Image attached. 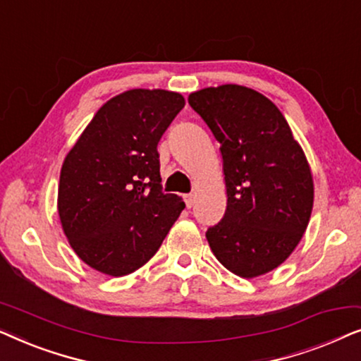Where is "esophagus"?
I'll list each match as a JSON object with an SVG mask.
<instances>
[{"label":"esophagus","mask_w":361,"mask_h":361,"mask_svg":"<svg viewBox=\"0 0 361 361\" xmlns=\"http://www.w3.org/2000/svg\"><path fill=\"white\" fill-rule=\"evenodd\" d=\"M184 200H185V205L190 209V207L194 205V202H195V195L194 194H187V195H184Z\"/></svg>","instance_id":"esophagus-1"}]
</instances>
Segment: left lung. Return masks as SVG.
<instances>
[{
	"label": "left lung",
	"instance_id": "obj_1",
	"mask_svg": "<svg viewBox=\"0 0 361 361\" xmlns=\"http://www.w3.org/2000/svg\"><path fill=\"white\" fill-rule=\"evenodd\" d=\"M220 145L226 210L207 231L215 258L253 279L299 245L314 207V179L283 113L263 93L226 83L189 95Z\"/></svg>",
	"mask_w": 361,
	"mask_h": 361
}]
</instances>
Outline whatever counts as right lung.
<instances>
[{
  "mask_svg": "<svg viewBox=\"0 0 361 361\" xmlns=\"http://www.w3.org/2000/svg\"><path fill=\"white\" fill-rule=\"evenodd\" d=\"M185 105L177 92L133 88L113 97L67 152L57 210L83 263L113 278L145 266L185 209L161 189L157 142Z\"/></svg>",
  "mask_w": 361,
  "mask_h": 361,
  "instance_id": "obj_1",
  "label": "right lung"
}]
</instances>
